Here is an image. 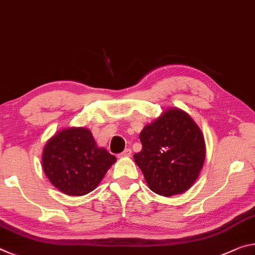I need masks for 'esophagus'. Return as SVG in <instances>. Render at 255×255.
<instances>
[{
  "label": "esophagus",
  "instance_id": "obj_1",
  "mask_svg": "<svg viewBox=\"0 0 255 255\" xmlns=\"http://www.w3.org/2000/svg\"><path fill=\"white\" fill-rule=\"evenodd\" d=\"M131 153H132V150L130 148H128V149H125L123 152L120 153V157H130Z\"/></svg>",
  "mask_w": 255,
  "mask_h": 255
}]
</instances>
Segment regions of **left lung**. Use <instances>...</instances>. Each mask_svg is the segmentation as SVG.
I'll use <instances>...</instances> for the list:
<instances>
[{
  "label": "left lung",
  "mask_w": 255,
  "mask_h": 255,
  "mask_svg": "<svg viewBox=\"0 0 255 255\" xmlns=\"http://www.w3.org/2000/svg\"><path fill=\"white\" fill-rule=\"evenodd\" d=\"M142 150L134 161L150 190L164 197L181 194L198 178L206 157L201 130L189 114L167 110L140 133Z\"/></svg>",
  "instance_id": "obj_1"
}]
</instances>
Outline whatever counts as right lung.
<instances>
[{"label":"right lung","instance_id":"1","mask_svg":"<svg viewBox=\"0 0 255 255\" xmlns=\"http://www.w3.org/2000/svg\"><path fill=\"white\" fill-rule=\"evenodd\" d=\"M116 161L98 148L88 128H70L46 143L43 169L52 184L68 195H85L96 189Z\"/></svg>","mask_w":255,"mask_h":255}]
</instances>
